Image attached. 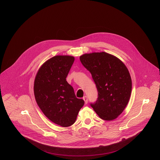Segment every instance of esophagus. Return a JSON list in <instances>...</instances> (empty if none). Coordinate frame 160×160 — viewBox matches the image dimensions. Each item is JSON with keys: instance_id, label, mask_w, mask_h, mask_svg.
Listing matches in <instances>:
<instances>
[{"instance_id": "esophagus-1", "label": "esophagus", "mask_w": 160, "mask_h": 160, "mask_svg": "<svg viewBox=\"0 0 160 160\" xmlns=\"http://www.w3.org/2000/svg\"><path fill=\"white\" fill-rule=\"evenodd\" d=\"M83 100H84V102H85V104H87L88 103V97L87 96H84V97H83Z\"/></svg>"}]
</instances>
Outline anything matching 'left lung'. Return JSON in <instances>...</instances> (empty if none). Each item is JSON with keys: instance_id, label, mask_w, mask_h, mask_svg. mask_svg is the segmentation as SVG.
Wrapping results in <instances>:
<instances>
[{"instance_id": "left-lung-1", "label": "left lung", "mask_w": 160, "mask_h": 160, "mask_svg": "<svg viewBox=\"0 0 160 160\" xmlns=\"http://www.w3.org/2000/svg\"><path fill=\"white\" fill-rule=\"evenodd\" d=\"M80 61L91 73L98 91L97 100L91 106L101 119H116L127 106L132 91L127 67L119 58L104 52L84 54Z\"/></svg>"}]
</instances>
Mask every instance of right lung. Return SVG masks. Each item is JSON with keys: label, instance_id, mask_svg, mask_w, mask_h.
<instances>
[{"label": "right lung", "instance_id": "add662e5", "mask_svg": "<svg viewBox=\"0 0 160 160\" xmlns=\"http://www.w3.org/2000/svg\"><path fill=\"white\" fill-rule=\"evenodd\" d=\"M74 61L72 56H55L39 69L34 80V93L39 107L48 119L62 127L74 123L84 104L66 80Z\"/></svg>", "mask_w": 160, "mask_h": 160}]
</instances>
